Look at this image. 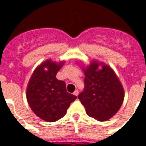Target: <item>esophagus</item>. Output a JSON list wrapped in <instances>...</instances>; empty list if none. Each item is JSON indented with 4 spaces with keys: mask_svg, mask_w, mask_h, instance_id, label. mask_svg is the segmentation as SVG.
Returning <instances> with one entry per match:
<instances>
[{
    "mask_svg": "<svg viewBox=\"0 0 146 146\" xmlns=\"http://www.w3.org/2000/svg\"><path fill=\"white\" fill-rule=\"evenodd\" d=\"M78 94H79V91H78V90H75L74 92V95H75V96H78Z\"/></svg>",
    "mask_w": 146,
    "mask_h": 146,
    "instance_id": "1",
    "label": "esophagus"
}]
</instances>
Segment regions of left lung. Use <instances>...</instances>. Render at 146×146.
<instances>
[{
	"mask_svg": "<svg viewBox=\"0 0 146 146\" xmlns=\"http://www.w3.org/2000/svg\"><path fill=\"white\" fill-rule=\"evenodd\" d=\"M94 61L85 69V87L78 99L88 115L99 121L113 117L122 105L124 92L119 80L112 69Z\"/></svg>",
	"mask_w": 146,
	"mask_h": 146,
	"instance_id": "8db88e82",
	"label": "left lung"
}]
</instances>
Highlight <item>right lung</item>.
Masks as SVG:
<instances>
[{
	"label": "right lung",
	"mask_w": 146,
	"mask_h": 146,
	"mask_svg": "<svg viewBox=\"0 0 146 146\" xmlns=\"http://www.w3.org/2000/svg\"><path fill=\"white\" fill-rule=\"evenodd\" d=\"M62 65L45 61L34 71L27 88L29 106L37 116L48 122L63 118L71 103L77 99L67 92L65 82L56 78Z\"/></svg>",
	"instance_id": "1"
}]
</instances>
